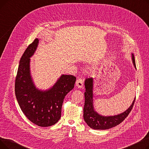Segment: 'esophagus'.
<instances>
[{"mask_svg": "<svg viewBox=\"0 0 149 149\" xmlns=\"http://www.w3.org/2000/svg\"><path fill=\"white\" fill-rule=\"evenodd\" d=\"M76 86L77 87H78L79 88H82L83 86V81L81 79H78L76 81Z\"/></svg>", "mask_w": 149, "mask_h": 149, "instance_id": "34e87169", "label": "esophagus"}]
</instances>
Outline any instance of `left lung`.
<instances>
[{
  "mask_svg": "<svg viewBox=\"0 0 149 149\" xmlns=\"http://www.w3.org/2000/svg\"><path fill=\"white\" fill-rule=\"evenodd\" d=\"M133 64L136 68L135 60L134 54H132ZM84 86V106L83 109V118L88 126L95 130H106L112 128L122 123L128 116L134 106L135 97L130 106L126 111L116 115L103 116L100 115L94 109L93 102V78H88L85 80Z\"/></svg>",
  "mask_w": 149,
  "mask_h": 149,
  "instance_id": "8db88e82",
  "label": "left lung"
}]
</instances>
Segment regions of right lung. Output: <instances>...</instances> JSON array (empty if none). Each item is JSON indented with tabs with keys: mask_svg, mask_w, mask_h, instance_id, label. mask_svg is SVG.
Masks as SVG:
<instances>
[{
	"mask_svg": "<svg viewBox=\"0 0 149 149\" xmlns=\"http://www.w3.org/2000/svg\"><path fill=\"white\" fill-rule=\"evenodd\" d=\"M36 38L22 56L15 81V94L22 111L28 119L40 127H49L58 122L65 96L74 88L76 77L61 75L50 89H38L30 72V58L38 44Z\"/></svg>",
	"mask_w": 149,
	"mask_h": 149,
	"instance_id": "obj_1",
	"label": "right lung"
}]
</instances>
